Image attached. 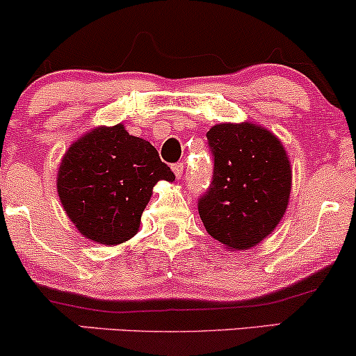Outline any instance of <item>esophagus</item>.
Listing matches in <instances>:
<instances>
[{
  "mask_svg": "<svg viewBox=\"0 0 356 356\" xmlns=\"http://www.w3.org/2000/svg\"><path fill=\"white\" fill-rule=\"evenodd\" d=\"M184 169H186V165H184V162H177V164H174V165H172V170H174L175 177L181 179L182 174H184Z\"/></svg>",
  "mask_w": 356,
  "mask_h": 356,
  "instance_id": "obj_1",
  "label": "esophagus"
}]
</instances>
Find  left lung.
<instances>
[{"instance_id": "left-lung-1", "label": "left lung", "mask_w": 356, "mask_h": 356, "mask_svg": "<svg viewBox=\"0 0 356 356\" xmlns=\"http://www.w3.org/2000/svg\"><path fill=\"white\" fill-rule=\"evenodd\" d=\"M213 179L199 200L211 237L247 250L268 237L286 211L292 167L282 140L252 122H220L207 132Z\"/></svg>"}]
</instances>
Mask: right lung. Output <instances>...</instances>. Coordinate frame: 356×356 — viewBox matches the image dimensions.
Segmentation results:
<instances>
[{"instance_id": "obj_1", "label": "right lung", "mask_w": 356, "mask_h": 356, "mask_svg": "<svg viewBox=\"0 0 356 356\" xmlns=\"http://www.w3.org/2000/svg\"><path fill=\"white\" fill-rule=\"evenodd\" d=\"M174 179L151 143L115 124L76 139L63 156L56 184L78 232L91 242L118 245L137 234L154 186Z\"/></svg>"}]
</instances>
